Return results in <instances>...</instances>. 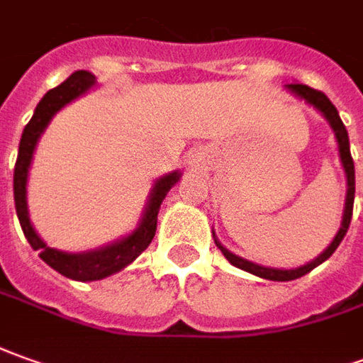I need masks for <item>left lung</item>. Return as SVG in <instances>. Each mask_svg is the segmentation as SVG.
Returning a JSON list of instances; mask_svg holds the SVG:
<instances>
[{"label":"left lung","mask_w":363,"mask_h":363,"mask_svg":"<svg viewBox=\"0 0 363 363\" xmlns=\"http://www.w3.org/2000/svg\"><path fill=\"white\" fill-rule=\"evenodd\" d=\"M286 89L301 96L304 101L312 104L314 108H318L324 118L328 120L330 126L336 134V140H338L340 146V157H342V164H344V169H346V177H348V194H346V207H344V219H342V227H340L338 235L334 237V241L330 243V247L324 251V253L316 257L314 261L304 264V267H298V269H291V271H282V269H269V267H261V264H255V262L247 261V259H241L237 257L231 251H227L223 245L219 241H215L217 247L221 249V253L225 255V259L231 262L233 267L241 269V271H247L255 274V277H261V279H269V281H294V279H301L306 272H311L312 269H316L318 264L328 259L330 255L334 253L338 249V245L342 243L344 235L348 233L350 221H352V211H354V194H356V172H354V160H352V154H350V140H348V130L344 126V122L340 118L338 110L336 106L330 102V99L324 94V92L316 91V89H311L306 84H301V82H292V84H286Z\"/></svg>","instance_id":"8db88e82"}]
</instances>
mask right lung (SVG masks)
<instances>
[{"label": "right lung", "instance_id": "right-lung-1", "mask_svg": "<svg viewBox=\"0 0 363 363\" xmlns=\"http://www.w3.org/2000/svg\"><path fill=\"white\" fill-rule=\"evenodd\" d=\"M94 84V74L86 71L72 72L71 77L59 86H55L45 94L41 102L37 104L33 116L29 120V124L25 126L23 134H21V142H19V154H17V162H15L13 169V197H15V209H17V217L23 229L25 237L29 245L33 247V251H39V257L43 259L51 269L61 272L62 277L72 279V281H101L108 274L118 272L124 269L126 264L134 261L142 251L148 249L152 243L154 235H156L157 225V211L167 196V191L179 179V174L174 172L169 176L162 177L154 186V191L150 196L146 213L140 221L138 229L126 239H122L118 243H112L108 247H102L99 251H91V253L82 255H71L51 249L41 241V237L35 233L33 225L29 221V213H27V197H25V186H27V174H29V164L33 157V150L37 146V140L41 136V132L47 128V124L51 122L57 110H61L65 104L74 101L77 96H81L82 92L89 91Z\"/></svg>", "mask_w": 363, "mask_h": 363}]
</instances>
